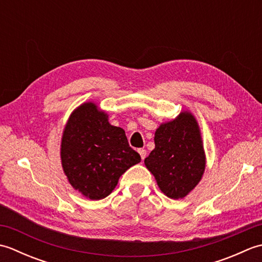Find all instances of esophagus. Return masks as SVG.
<instances>
[{
  "instance_id": "1",
  "label": "esophagus",
  "mask_w": 262,
  "mask_h": 262,
  "mask_svg": "<svg viewBox=\"0 0 262 262\" xmlns=\"http://www.w3.org/2000/svg\"><path fill=\"white\" fill-rule=\"evenodd\" d=\"M137 152L140 153L142 160L145 159V157H146V149H144V148H138V149H137Z\"/></svg>"
}]
</instances>
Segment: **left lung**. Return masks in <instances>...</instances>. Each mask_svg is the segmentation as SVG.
Masks as SVG:
<instances>
[{
	"instance_id": "left-lung-1",
	"label": "left lung",
	"mask_w": 262,
	"mask_h": 262,
	"mask_svg": "<svg viewBox=\"0 0 262 262\" xmlns=\"http://www.w3.org/2000/svg\"><path fill=\"white\" fill-rule=\"evenodd\" d=\"M155 148L144 160L158 186L172 199L186 197L198 185L206 158L198 122L188 111L161 124L155 132Z\"/></svg>"
}]
</instances>
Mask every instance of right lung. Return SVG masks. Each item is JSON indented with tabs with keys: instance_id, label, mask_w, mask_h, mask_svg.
Instances as JSON below:
<instances>
[{
	"instance_id": "add662e5",
	"label": "right lung",
	"mask_w": 262,
	"mask_h": 262,
	"mask_svg": "<svg viewBox=\"0 0 262 262\" xmlns=\"http://www.w3.org/2000/svg\"><path fill=\"white\" fill-rule=\"evenodd\" d=\"M64 173L75 190L99 200L116 188L122 173L141 162L125 130L109 124L108 115L93 102L77 107L68 120L60 144Z\"/></svg>"
}]
</instances>
